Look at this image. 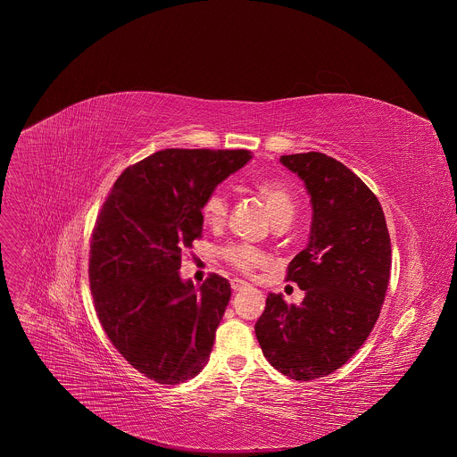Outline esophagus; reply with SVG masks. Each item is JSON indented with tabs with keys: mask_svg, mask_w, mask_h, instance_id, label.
<instances>
[{
	"mask_svg": "<svg viewBox=\"0 0 457 457\" xmlns=\"http://www.w3.org/2000/svg\"><path fill=\"white\" fill-rule=\"evenodd\" d=\"M245 287H249L247 282H244V280H240V278H233V280H231V289H233V291H242V289H245Z\"/></svg>",
	"mask_w": 457,
	"mask_h": 457,
	"instance_id": "obj_1",
	"label": "esophagus"
}]
</instances>
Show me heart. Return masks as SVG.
I'll list each match as a JSON object with an SVG mask.
<instances>
[{
	"label": "heart",
	"mask_w": 457,
	"mask_h": 457,
	"mask_svg": "<svg viewBox=\"0 0 457 457\" xmlns=\"http://www.w3.org/2000/svg\"><path fill=\"white\" fill-rule=\"evenodd\" d=\"M254 191L260 195L270 210L273 222L289 224L296 212V199L293 191L278 179H258L254 180ZM228 213V199L222 191H213L204 199L201 215L206 226L217 228L224 222ZM226 262L240 273H251L254 268L264 264V254L249 244H228L220 251Z\"/></svg>",
	"instance_id": "b5f03b06"
}]
</instances>
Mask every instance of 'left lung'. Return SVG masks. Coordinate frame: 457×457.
Instances as JSON below:
<instances>
[{"mask_svg": "<svg viewBox=\"0 0 457 457\" xmlns=\"http://www.w3.org/2000/svg\"><path fill=\"white\" fill-rule=\"evenodd\" d=\"M280 162L298 173L311 195L309 244L286 275L305 298L289 305L270 293L254 333L277 370L309 381L340 369L369 338L393 251L378 197L345 164L320 152L282 155Z\"/></svg>", "mask_w": 457, "mask_h": 457, "instance_id": "8db88e82", "label": "left lung"}]
</instances>
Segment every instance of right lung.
<instances>
[{"label": "right lung", "mask_w": 457, "mask_h": 457, "mask_svg": "<svg viewBox=\"0 0 457 457\" xmlns=\"http://www.w3.org/2000/svg\"><path fill=\"white\" fill-rule=\"evenodd\" d=\"M251 159L247 150L168 148L128 166L97 215L88 280L103 329L122 358L161 385L197 376L231 296L210 273L201 293L179 270L203 237L201 206Z\"/></svg>", "instance_id": "add662e5"}]
</instances>
